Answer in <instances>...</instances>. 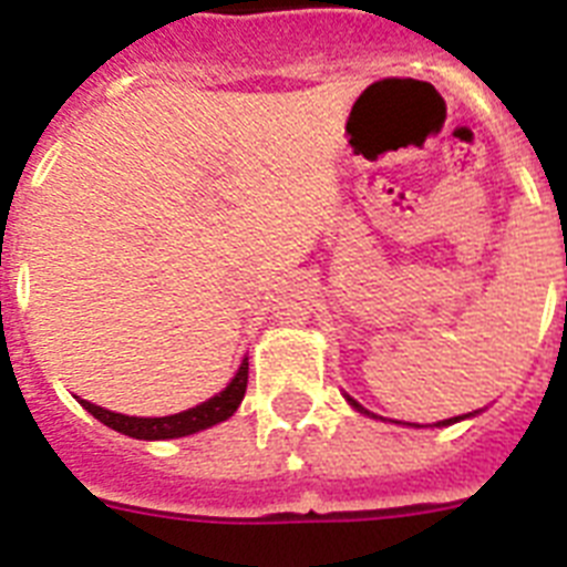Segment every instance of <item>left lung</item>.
<instances>
[{"label": "left lung", "mask_w": 567, "mask_h": 567, "mask_svg": "<svg viewBox=\"0 0 567 567\" xmlns=\"http://www.w3.org/2000/svg\"><path fill=\"white\" fill-rule=\"evenodd\" d=\"M349 401H351V398H349ZM351 406H354V409H360V412H365V409L360 406V403H354V401H351ZM453 421H458V417H453ZM453 421H441V423H453Z\"/></svg>", "instance_id": "obj_1"}]
</instances>
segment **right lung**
I'll return each mask as SVG.
<instances>
[{
  "instance_id": "add662e5",
  "label": "right lung",
  "mask_w": 567,
  "mask_h": 567,
  "mask_svg": "<svg viewBox=\"0 0 567 567\" xmlns=\"http://www.w3.org/2000/svg\"><path fill=\"white\" fill-rule=\"evenodd\" d=\"M247 392V360L239 365V374L233 378L230 386L225 392H218L216 398H210L202 406L187 409V412H178V415H166V417H130V415H117V412H109L103 406H94L89 401H80L100 423H106L112 430L123 432L130 437H141V441H161V437H181V435H193L198 430H207L213 423H221L239 409L241 398Z\"/></svg>"
}]
</instances>
